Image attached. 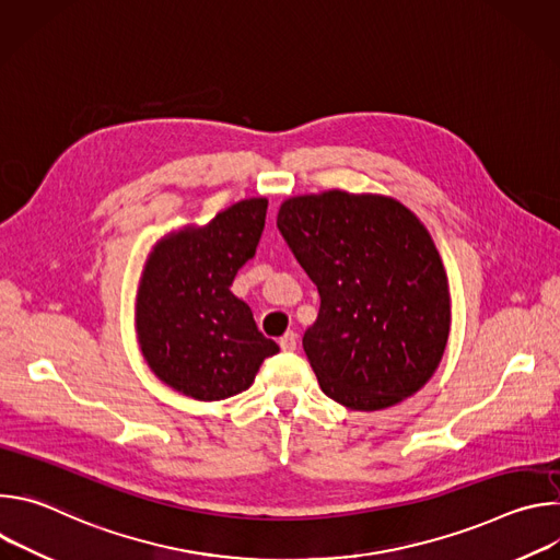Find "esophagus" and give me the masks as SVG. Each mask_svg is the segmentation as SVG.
Wrapping results in <instances>:
<instances>
[{
	"instance_id": "esophagus-1",
	"label": "esophagus",
	"mask_w": 560,
	"mask_h": 560,
	"mask_svg": "<svg viewBox=\"0 0 560 560\" xmlns=\"http://www.w3.org/2000/svg\"><path fill=\"white\" fill-rule=\"evenodd\" d=\"M279 346H281V350H283V352H292V350H296V332L288 330V332L279 339Z\"/></svg>"
}]
</instances>
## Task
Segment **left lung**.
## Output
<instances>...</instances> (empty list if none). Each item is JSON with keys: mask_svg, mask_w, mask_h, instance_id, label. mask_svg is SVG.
<instances>
[{"mask_svg": "<svg viewBox=\"0 0 560 560\" xmlns=\"http://www.w3.org/2000/svg\"><path fill=\"white\" fill-rule=\"evenodd\" d=\"M277 228L322 296L303 350L337 404L372 412L419 392L450 332L445 268L404 203L330 190L283 201Z\"/></svg>", "mask_w": 560, "mask_h": 560, "instance_id": "1", "label": "left lung"}]
</instances>
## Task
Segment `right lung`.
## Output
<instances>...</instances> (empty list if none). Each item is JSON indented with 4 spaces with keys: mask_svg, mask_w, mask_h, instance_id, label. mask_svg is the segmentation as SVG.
<instances>
[{
    "mask_svg": "<svg viewBox=\"0 0 560 560\" xmlns=\"http://www.w3.org/2000/svg\"><path fill=\"white\" fill-rule=\"evenodd\" d=\"M268 201L246 199L208 225L171 234L152 253L137 296V332L150 370L173 389L221 401L253 385L266 357L279 352L230 292L255 257Z\"/></svg>",
    "mask_w": 560,
    "mask_h": 560,
    "instance_id": "1",
    "label": "right lung"
}]
</instances>
